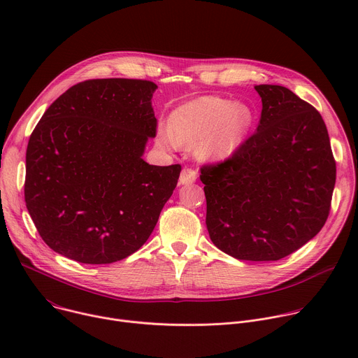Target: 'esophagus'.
Listing matches in <instances>:
<instances>
[{
    "instance_id": "obj_1",
    "label": "esophagus",
    "mask_w": 358,
    "mask_h": 358,
    "mask_svg": "<svg viewBox=\"0 0 358 358\" xmlns=\"http://www.w3.org/2000/svg\"><path fill=\"white\" fill-rule=\"evenodd\" d=\"M196 180V170L185 167L180 176V184H192Z\"/></svg>"
}]
</instances>
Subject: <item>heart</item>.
Listing matches in <instances>:
<instances>
[{
	"instance_id": "heart-1",
	"label": "heart",
	"mask_w": 358,
	"mask_h": 358,
	"mask_svg": "<svg viewBox=\"0 0 358 358\" xmlns=\"http://www.w3.org/2000/svg\"><path fill=\"white\" fill-rule=\"evenodd\" d=\"M250 122L252 115L245 105L206 96L180 106L171 115L170 129L159 130V140L169 148L196 145L199 157L218 160L238 148Z\"/></svg>"
}]
</instances>
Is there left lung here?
Listing matches in <instances>:
<instances>
[{
    "mask_svg": "<svg viewBox=\"0 0 358 358\" xmlns=\"http://www.w3.org/2000/svg\"><path fill=\"white\" fill-rule=\"evenodd\" d=\"M258 130L232 155L201 167L211 241L242 261H279L327 221L336 160L322 115L292 90L255 86Z\"/></svg>",
    "mask_w": 358,
    "mask_h": 358,
    "instance_id": "8db88e82",
    "label": "left lung"
}]
</instances>
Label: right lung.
<instances>
[{
    "label": "right lung",
    "instance_id": "1",
    "mask_svg": "<svg viewBox=\"0 0 358 358\" xmlns=\"http://www.w3.org/2000/svg\"><path fill=\"white\" fill-rule=\"evenodd\" d=\"M143 79H90L50 105L27 147L24 195L43 242L80 264L103 265L134 253L155 229L180 164L141 156L157 134Z\"/></svg>",
    "mask_w": 358,
    "mask_h": 358
}]
</instances>
